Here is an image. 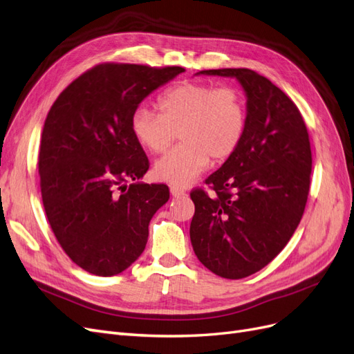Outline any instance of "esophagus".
<instances>
[{"mask_svg":"<svg viewBox=\"0 0 354 354\" xmlns=\"http://www.w3.org/2000/svg\"><path fill=\"white\" fill-rule=\"evenodd\" d=\"M170 194H172L174 197H182L185 194V189L180 187H176V185H172L170 187Z\"/></svg>","mask_w":354,"mask_h":354,"instance_id":"34e87169","label":"esophagus"}]
</instances>
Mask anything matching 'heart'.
Returning <instances> with one entry per match:
<instances>
[{
  "instance_id": "obj_1",
  "label": "heart",
  "mask_w": 354,
  "mask_h": 354,
  "mask_svg": "<svg viewBox=\"0 0 354 354\" xmlns=\"http://www.w3.org/2000/svg\"><path fill=\"white\" fill-rule=\"evenodd\" d=\"M157 113L138 107L131 118L135 141L147 151L162 154L172 142L180 144L154 166L157 179L185 187L210 165L223 163L241 145L247 131L245 95L235 86L182 82L157 98Z\"/></svg>"
}]
</instances>
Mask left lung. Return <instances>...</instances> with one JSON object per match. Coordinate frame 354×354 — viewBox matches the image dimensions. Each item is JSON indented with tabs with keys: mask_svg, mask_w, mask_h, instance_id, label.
<instances>
[{
	"mask_svg": "<svg viewBox=\"0 0 354 354\" xmlns=\"http://www.w3.org/2000/svg\"><path fill=\"white\" fill-rule=\"evenodd\" d=\"M235 76L247 94L248 122L236 153L213 172L212 192L194 188L192 248L216 275L241 279L275 259L301 221L310 189L309 132L294 101L250 69L201 71Z\"/></svg>",
	"mask_w": 354,
	"mask_h": 354,
	"instance_id": "1",
	"label": "left lung"
}]
</instances>
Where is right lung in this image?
Segmentation results:
<instances>
[{
    "label": "right lung",
    "mask_w": 354,
    "mask_h": 354,
    "mask_svg": "<svg viewBox=\"0 0 354 354\" xmlns=\"http://www.w3.org/2000/svg\"><path fill=\"white\" fill-rule=\"evenodd\" d=\"M182 72L97 64L57 97L45 119L38 157L44 210L64 253L93 275L128 269L144 252L153 214L169 200L167 185L136 182L150 162L131 118L148 94Z\"/></svg>",
    "instance_id": "1"
}]
</instances>
